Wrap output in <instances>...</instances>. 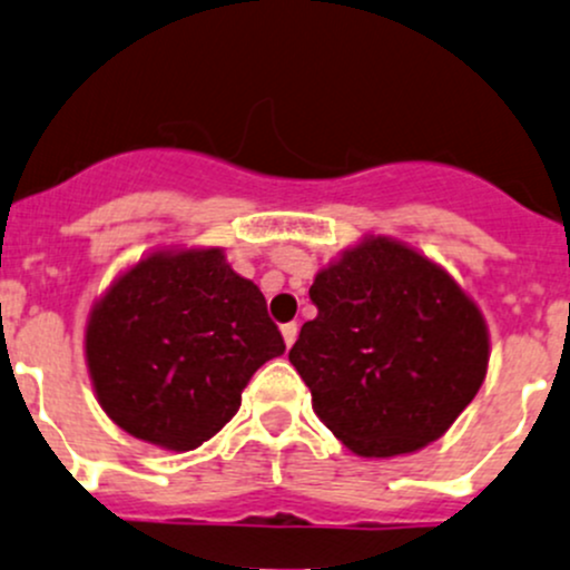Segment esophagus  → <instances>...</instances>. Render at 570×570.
<instances>
[{
    "mask_svg": "<svg viewBox=\"0 0 570 570\" xmlns=\"http://www.w3.org/2000/svg\"><path fill=\"white\" fill-rule=\"evenodd\" d=\"M281 335H284V344L292 346L297 341V325L295 322H286L284 327H281Z\"/></svg>",
    "mask_w": 570,
    "mask_h": 570,
    "instance_id": "1",
    "label": "esophagus"
}]
</instances>
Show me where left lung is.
<instances>
[{"label":"left lung","mask_w":570,"mask_h":570,"mask_svg":"<svg viewBox=\"0 0 570 570\" xmlns=\"http://www.w3.org/2000/svg\"><path fill=\"white\" fill-rule=\"evenodd\" d=\"M289 361L314 412L363 459L440 440L489 368L481 308L445 267L393 237L368 235L320 269Z\"/></svg>","instance_id":"1"}]
</instances>
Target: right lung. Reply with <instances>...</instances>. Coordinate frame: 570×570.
<instances>
[{
  "mask_svg": "<svg viewBox=\"0 0 570 570\" xmlns=\"http://www.w3.org/2000/svg\"><path fill=\"white\" fill-rule=\"evenodd\" d=\"M286 344L265 295L224 248H160L95 301L83 333L106 415L136 440L185 453L235 417L245 385Z\"/></svg>",
  "mask_w": 570,
  "mask_h": 570,
  "instance_id": "obj_1",
  "label": "right lung"
}]
</instances>
